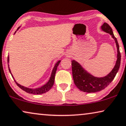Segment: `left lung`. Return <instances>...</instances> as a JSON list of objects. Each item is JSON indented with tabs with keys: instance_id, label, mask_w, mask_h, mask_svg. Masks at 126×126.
I'll return each mask as SVG.
<instances>
[{
	"instance_id": "8db88e82",
	"label": "left lung",
	"mask_w": 126,
	"mask_h": 126,
	"mask_svg": "<svg viewBox=\"0 0 126 126\" xmlns=\"http://www.w3.org/2000/svg\"><path fill=\"white\" fill-rule=\"evenodd\" d=\"M102 30L111 35L115 40L117 47V60L115 65L110 73L103 77H95L83 69L81 65L77 62L72 61V74L74 82L80 90L86 93H95L99 92L107 87L112 81L116 73L119 70L121 65V56L119 51V46L117 39L115 37L112 30L110 25L106 23H104L101 26Z\"/></svg>"
}]
</instances>
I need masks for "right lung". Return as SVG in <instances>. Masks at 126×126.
<instances>
[{"mask_svg": "<svg viewBox=\"0 0 126 126\" xmlns=\"http://www.w3.org/2000/svg\"><path fill=\"white\" fill-rule=\"evenodd\" d=\"M19 28H20V27H19V28H17V30H18V29H19ZM7 61H8V63H9V56H8V59H7ZM60 61H60H60H59L57 62V63H56V64H55V65H54L53 69L52 74H51L50 79H49V81L46 83V84L44 85V86H43L40 87H39V88H36V89L28 88V87H25L24 86H21V85H20V84H19V83L16 82V81L15 79H14V81H15L16 85H17L18 86L20 87V88L22 89L23 90L25 91V92L28 93L33 94H42L48 92V91L51 88H52L53 86L54 82V78H55L56 72V70H57V66H59V63H60ZM8 66H9V65H8ZM8 69H9V71H10V73H11V76L12 77V78H13L14 79V78L13 77V76H12V75L11 72V70H10V67H8Z\"/></svg>", "mask_w": 126, "mask_h": 126, "instance_id": "1", "label": "right lung"}]
</instances>
